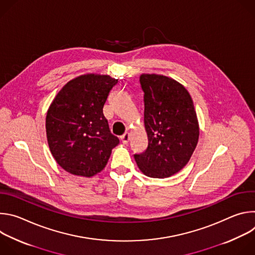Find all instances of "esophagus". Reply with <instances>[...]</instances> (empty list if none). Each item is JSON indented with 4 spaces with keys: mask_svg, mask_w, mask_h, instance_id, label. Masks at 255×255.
I'll return each mask as SVG.
<instances>
[{
    "mask_svg": "<svg viewBox=\"0 0 255 255\" xmlns=\"http://www.w3.org/2000/svg\"><path fill=\"white\" fill-rule=\"evenodd\" d=\"M129 139H130V134L128 132L124 133L122 136H121V141L124 143V144H127L129 142Z\"/></svg>",
    "mask_w": 255,
    "mask_h": 255,
    "instance_id": "esophagus-1",
    "label": "esophagus"
}]
</instances>
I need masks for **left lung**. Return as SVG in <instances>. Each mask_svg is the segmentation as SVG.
<instances>
[{"label":"left lung","mask_w":255,"mask_h":255,"mask_svg":"<svg viewBox=\"0 0 255 255\" xmlns=\"http://www.w3.org/2000/svg\"><path fill=\"white\" fill-rule=\"evenodd\" d=\"M144 125L148 146L134 158L147 176L173 175L189 162L199 139L193 100L186 88L164 76L142 75Z\"/></svg>","instance_id":"8db88e82"}]
</instances>
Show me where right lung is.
<instances>
[{
  "mask_svg": "<svg viewBox=\"0 0 255 255\" xmlns=\"http://www.w3.org/2000/svg\"><path fill=\"white\" fill-rule=\"evenodd\" d=\"M117 83L110 76H81L68 82L51 103L46 115L47 141L54 159L67 172L95 175L119 144L103 113Z\"/></svg>",
  "mask_w": 255,
  "mask_h": 255,
  "instance_id": "obj_1",
  "label": "right lung"
}]
</instances>
